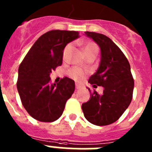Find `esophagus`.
<instances>
[{
	"instance_id": "34e87169",
	"label": "esophagus",
	"mask_w": 152,
	"mask_h": 152,
	"mask_svg": "<svg viewBox=\"0 0 152 152\" xmlns=\"http://www.w3.org/2000/svg\"><path fill=\"white\" fill-rule=\"evenodd\" d=\"M75 88H76V89H80V88H81V85H80V84H75Z\"/></svg>"
}]
</instances>
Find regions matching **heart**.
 I'll return each mask as SVG.
<instances>
[{"instance_id": "1", "label": "heart", "mask_w": 152, "mask_h": 152, "mask_svg": "<svg viewBox=\"0 0 152 152\" xmlns=\"http://www.w3.org/2000/svg\"><path fill=\"white\" fill-rule=\"evenodd\" d=\"M72 48V45L71 44H68L66 46L64 47V50H63V58H65L68 53L69 52L70 49ZM84 52L85 56H88V55L97 54L98 52V46L93 41H88L86 42L84 44ZM87 72L84 71L83 69L80 68H77V67H74V68H70L68 70V74L70 77L72 78L75 79L76 80H81L85 76Z\"/></svg>"}]
</instances>
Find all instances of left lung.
Masks as SVG:
<instances>
[{
	"label": "left lung",
	"mask_w": 152,
	"mask_h": 152,
	"mask_svg": "<svg viewBox=\"0 0 152 152\" xmlns=\"http://www.w3.org/2000/svg\"><path fill=\"white\" fill-rule=\"evenodd\" d=\"M86 35L96 42L101 50V60L96 72L91 75L89 83L103 87L102 95L96 91L91 99L82 104L85 118L92 124L107 126L115 123L128 108L132 99L134 79L130 64L121 49L107 36L94 32Z\"/></svg>",
	"instance_id": "obj_1"
}]
</instances>
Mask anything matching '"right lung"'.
Listing matches in <instances>:
<instances>
[{"label": "right lung", "mask_w": 152, "mask_h": 152, "mask_svg": "<svg viewBox=\"0 0 152 152\" xmlns=\"http://www.w3.org/2000/svg\"><path fill=\"white\" fill-rule=\"evenodd\" d=\"M77 37V31H49L36 40L20 64L17 91L25 110L38 121H56L73 94V80L64 77L52 84L49 75L62 64L65 45Z\"/></svg>", "instance_id": "right-lung-1"}]
</instances>
